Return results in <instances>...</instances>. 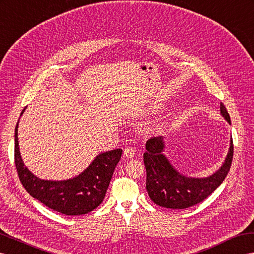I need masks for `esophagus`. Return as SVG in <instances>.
<instances>
[{
    "instance_id": "34e87169",
    "label": "esophagus",
    "mask_w": 254,
    "mask_h": 254,
    "mask_svg": "<svg viewBox=\"0 0 254 254\" xmlns=\"http://www.w3.org/2000/svg\"><path fill=\"white\" fill-rule=\"evenodd\" d=\"M123 155L127 159H132L135 157V149L133 147H126L125 151H123Z\"/></svg>"
}]
</instances>
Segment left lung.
Masks as SVG:
<instances>
[{
    "label": "left lung",
    "instance_id": "8db88e82",
    "mask_svg": "<svg viewBox=\"0 0 254 254\" xmlns=\"http://www.w3.org/2000/svg\"><path fill=\"white\" fill-rule=\"evenodd\" d=\"M220 113L231 125L229 113L222 103ZM165 140L163 136L152 137L146 142L144 163L147 172L146 189L153 203L172 209H185L196 205L223 183L233 160V139L226 158L219 170L204 178L188 177L180 174L163 153Z\"/></svg>",
    "mask_w": 254,
    "mask_h": 254
}]
</instances>
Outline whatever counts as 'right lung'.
Masks as SVG:
<instances>
[{
	"label": "right lung",
	"mask_w": 254,
	"mask_h": 254,
	"mask_svg": "<svg viewBox=\"0 0 254 254\" xmlns=\"http://www.w3.org/2000/svg\"><path fill=\"white\" fill-rule=\"evenodd\" d=\"M18 123L15 128V164L19 179L31 196L50 209L66 216H82L100 206L105 197L115 168L121 159L122 149L96 155L92 163L74 178L44 180L32 174L23 163L19 150Z\"/></svg>",
	"instance_id": "add662e5"
}]
</instances>
